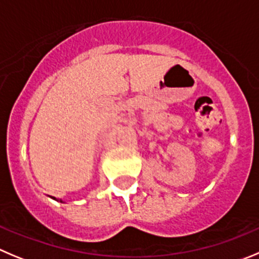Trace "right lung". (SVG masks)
I'll use <instances>...</instances> for the list:
<instances>
[{
  "label": "right lung",
  "instance_id": "obj_1",
  "mask_svg": "<svg viewBox=\"0 0 259 259\" xmlns=\"http://www.w3.org/2000/svg\"><path fill=\"white\" fill-rule=\"evenodd\" d=\"M53 199H56V198H53ZM60 202H61V203H64V202H62V200H61V199H60Z\"/></svg>",
  "mask_w": 259,
  "mask_h": 259
}]
</instances>
